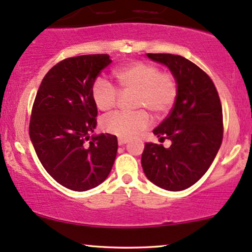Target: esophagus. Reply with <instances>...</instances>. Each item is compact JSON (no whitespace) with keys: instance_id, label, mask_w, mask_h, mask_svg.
Wrapping results in <instances>:
<instances>
[{"instance_id":"esophagus-1","label":"esophagus","mask_w":252,"mask_h":252,"mask_svg":"<svg viewBox=\"0 0 252 252\" xmlns=\"http://www.w3.org/2000/svg\"><path fill=\"white\" fill-rule=\"evenodd\" d=\"M129 142L128 138H124V137H118V144L120 146H123V144H126Z\"/></svg>"}]
</instances>
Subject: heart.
Here are the masks:
<instances>
[{
    "label": "heart",
    "instance_id": "b5f03b06",
    "mask_svg": "<svg viewBox=\"0 0 252 252\" xmlns=\"http://www.w3.org/2000/svg\"><path fill=\"white\" fill-rule=\"evenodd\" d=\"M121 94L135 92L134 109H147L156 117H161L174 105L178 86L175 78L167 72H158V66L144 62H134L114 71ZM94 105L100 111H109L117 104L118 92L108 80L98 78L91 89ZM149 124L144 110L135 112H114L103 118V131L120 137H134Z\"/></svg>",
    "mask_w": 252,
    "mask_h": 252
}]
</instances>
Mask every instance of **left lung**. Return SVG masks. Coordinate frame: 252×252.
<instances>
[{
  "mask_svg": "<svg viewBox=\"0 0 252 252\" xmlns=\"http://www.w3.org/2000/svg\"><path fill=\"white\" fill-rule=\"evenodd\" d=\"M147 57L168 68L175 78L178 94L169 116L153 131L158 140H169L172 144L164 148L147 142L141 163L153 184L179 192L200 180L220 148V99L211 78L186 58L153 53Z\"/></svg>",
  "mask_w": 252,
  "mask_h": 252,
  "instance_id": "left-lung-1",
  "label": "left lung"
}]
</instances>
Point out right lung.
<instances>
[{
  "instance_id": "add662e5",
  "label": "right lung",
  "mask_w": 252,
  "mask_h": 252,
  "mask_svg": "<svg viewBox=\"0 0 252 252\" xmlns=\"http://www.w3.org/2000/svg\"><path fill=\"white\" fill-rule=\"evenodd\" d=\"M111 62L108 54L63 60L47 72L34 100L30 137L37 158L58 184L76 192L102 184L116 158V136H91L98 114L91 89Z\"/></svg>"
}]
</instances>
